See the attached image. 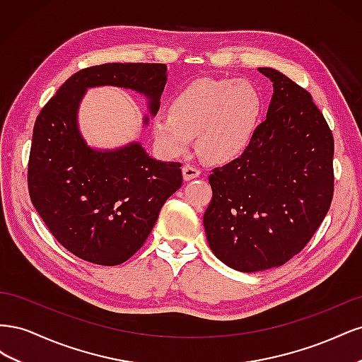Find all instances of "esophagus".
I'll return each mask as SVG.
<instances>
[{
    "instance_id": "obj_1",
    "label": "esophagus",
    "mask_w": 362,
    "mask_h": 362,
    "mask_svg": "<svg viewBox=\"0 0 362 362\" xmlns=\"http://www.w3.org/2000/svg\"><path fill=\"white\" fill-rule=\"evenodd\" d=\"M199 175H201V169L196 168V166H192V164H185V166L182 168V177H184L185 181L198 178Z\"/></svg>"
}]
</instances>
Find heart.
<instances>
[{
	"label": "heart",
	"mask_w": 362,
	"mask_h": 362,
	"mask_svg": "<svg viewBox=\"0 0 362 362\" xmlns=\"http://www.w3.org/2000/svg\"><path fill=\"white\" fill-rule=\"evenodd\" d=\"M264 101L255 84L246 80L202 78L173 96L169 113L152 119L156 144L168 157L196 149L211 163L242 156L261 122Z\"/></svg>",
	"instance_id": "obj_1"
}]
</instances>
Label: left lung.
<instances>
[{
  "mask_svg": "<svg viewBox=\"0 0 362 362\" xmlns=\"http://www.w3.org/2000/svg\"><path fill=\"white\" fill-rule=\"evenodd\" d=\"M267 117L238 158L213 169L204 214L208 245L226 266H282L308 245L334 196V137L311 93L272 68Z\"/></svg>",
  "mask_w": 362,
  "mask_h": 362,
  "instance_id": "8db88e82",
  "label": "left lung"
}]
</instances>
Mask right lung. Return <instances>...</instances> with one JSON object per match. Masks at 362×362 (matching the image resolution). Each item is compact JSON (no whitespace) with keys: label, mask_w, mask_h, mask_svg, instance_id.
I'll use <instances>...</instances> for the list:
<instances>
[{"label":"right lung","mask_w":362,"mask_h":362,"mask_svg":"<svg viewBox=\"0 0 362 362\" xmlns=\"http://www.w3.org/2000/svg\"><path fill=\"white\" fill-rule=\"evenodd\" d=\"M163 63H105L81 69L42 108L28 160V192L57 242L78 258L117 266L144 246L163 204L182 184L181 163L158 161L139 141L98 151L80 134L86 90L116 86L148 98L157 115L168 81ZM149 117L145 116V125Z\"/></svg>","instance_id":"right-lung-1"}]
</instances>
